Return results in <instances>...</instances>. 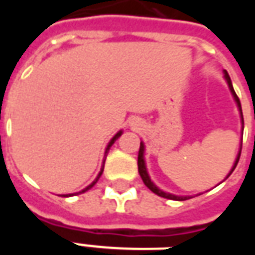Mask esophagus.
<instances>
[{
    "label": "esophagus",
    "instance_id": "esophagus-1",
    "mask_svg": "<svg viewBox=\"0 0 255 255\" xmlns=\"http://www.w3.org/2000/svg\"><path fill=\"white\" fill-rule=\"evenodd\" d=\"M131 126H132L133 128H139L140 126H142V124H140V122H139V120H135V122L131 123Z\"/></svg>",
    "mask_w": 255,
    "mask_h": 255
}]
</instances>
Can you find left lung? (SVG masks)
<instances>
[{
	"mask_svg": "<svg viewBox=\"0 0 255 255\" xmlns=\"http://www.w3.org/2000/svg\"><path fill=\"white\" fill-rule=\"evenodd\" d=\"M223 72H224L225 82H227L228 87H230L231 94H232L234 100H235L236 106H238V111H239V115H241L242 135H243V113H242L241 101H239V98H238V95H236V93H235V90H234V87H232V82H231V78H230V75H228V72H227V71H223ZM144 149H146V147H144V143L143 142H140V147H139V154H138V171H139V175H140V177H142V180H143L144 186L149 188V190H151V191L154 192V194H157L158 197L166 198V199H173V201H186V199H190V198H192L191 195H175V194H171V192L164 191V190H161V188H158L157 186H155L154 182L150 179L149 172H147V166H146V161H144ZM241 150H242V144H241V147H239V151H238V155H236L235 162H234V165H232V168H231L230 173L225 176V179H228V177H230V175L232 173V172H234V169L236 168V165H238V161H239V157H241ZM224 180H223V182H224Z\"/></svg>",
	"mask_w": 255,
	"mask_h": 255,
	"instance_id": "obj_1",
	"label": "left lung"
}]
</instances>
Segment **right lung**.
<instances>
[{
	"mask_svg": "<svg viewBox=\"0 0 255 255\" xmlns=\"http://www.w3.org/2000/svg\"><path fill=\"white\" fill-rule=\"evenodd\" d=\"M122 133H123V129H120V131H119V132H117L116 135H115V136H113V138L111 139V142H109V143H108V146H106V149H105V157H106V154H108V151H109V149H111V147H112V144L115 143V142H116L117 139H119V138H120V136H122ZM104 165H105V158H104V164H102V168H101L100 173H98V175H97V177H95V180H94V182L91 183V184H89V186H87V187L83 188V190H82V191H79V192H73V194H64V195H61V197H73V195H78V194H83V192L89 191L90 188L93 187V186H94L95 183L98 182V179H100L101 175H102V172H104Z\"/></svg>",
	"mask_w": 255,
	"mask_h": 255,
	"instance_id": "obj_1",
	"label": "right lung"
}]
</instances>
